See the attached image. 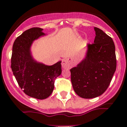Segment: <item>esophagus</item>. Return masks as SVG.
I'll return each instance as SVG.
<instances>
[{"mask_svg": "<svg viewBox=\"0 0 127 127\" xmlns=\"http://www.w3.org/2000/svg\"><path fill=\"white\" fill-rule=\"evenodd\" d=\"M62 65L64 69H69L71 67V62L69 58L64 59L62 63Z\"/></svg>", "mask_w": 127, "mask_h": 127, "instance_id": "34e87169", "label": "esophagus"}]
</instances>
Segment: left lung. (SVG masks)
I'll return each mask as SVG.
<instances>
[{
	"mask_svg": "<svg viewBox=\"0 0 127 127\" xmlns=\"http://www.w3.org/2000/svg\"><path fill=\"white\" fill-rule=\"evenodd\" d=\"M94 29V43L87 44L84 58L70 69L74 91L87 99L98 97L107 90L117 65L113 39L99 28Z\"/></svg>",
	"mask_w": 127,
	"mask_h": 127,
	"instance_id": "left-lung-1",
	"label": "left lung"
}]
</instances>
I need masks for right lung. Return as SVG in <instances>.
Here are the masks:
<instances>
[{
	"label": "right lung",
	"instance_id": "add662e5",
	"mask_svg": "<svg viewBox=\"0 0 127 127\" xmlns=\"http://www.w3.org/2000/svg\"><path fill=\"white\" fill-rule=\"evenodd\" d=\"M43 29L34 27L16 38L12 47L11 67L18 85L27 96L44 100L53 92L54 81L62 73V61L47 65L33 56V42L46 35Z\"/></svg>",
	"mask_w": 127,
	"mask_h": 127
}]
</instances>
